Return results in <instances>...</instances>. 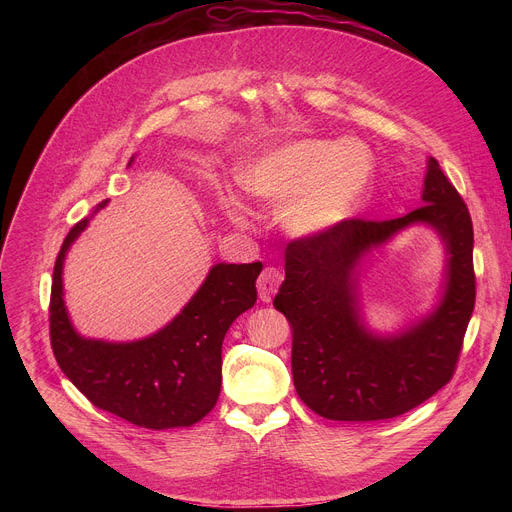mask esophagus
<instances>
[{
	"label": "esophagus",
	"instance_id": "obj_1",
	"mask_svg": "<svg viewBox=\"0 0 512 512\" xmlns=\"http://www.w3.org/2000/svg\"><path fill=\"white\" fill-rule=\"evenodd\" d=\"M281 281H283V273L277 267L263 269V273L259 275V281H257L261 302H271V298L277 294Z\"/></svg>",
	"mask_w": 512,
	"mask_h": 512
}]
</instances>
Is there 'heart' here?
I'll list each match as a JSON object with an SVG mask.
<instances>
[{
	"label": "heart",
	"mask_w": 512,
	"mask_h": 512,
	"mask_svg": "<svg viewBox=\"0 0 512 512\" xmlns=\"http://www.w3.org/2000/svg\"><path fill=\"white\" fill-rule=\"evenodd\" d=\"M371 176V160L350 139H302L267 150L245 166L241 182L269 204L292 200L283 214L296 235L326 233L356 210ZM229 214L243 221L229 202Z\"/></svg>",
	"instance_id": "1"
}]
</instances>
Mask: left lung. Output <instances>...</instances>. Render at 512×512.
Here are the masks:
<instances>
[{
    "instance_id": "8db88e82",
    "label": "left lung",
    "mask_w": 512,
    "mask_h": 512,
    "mask_svg": "<svg viewBox=\"0 0 512 512\" xmlns=\"http://www.w3.org/2000/svg\"><path fill=\"white\" fill-rule=\"evenodd\" d=\"M423 204L391 221L346 218L285 247V279L273 300L294 330L291 373L300 399L334 421L391 419L435 395L456 373L474 310V231L460 192L429 158ZM427 222L451 253L447 296L427 321L397 339H375L357 324L351 269L393 232Z\"/></svg>"
}]
</instances>
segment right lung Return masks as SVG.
<instances>
[{
  "instance_id": "obj_1",
  "label": "right lung",
  "mask_w": 512,
  "mask_h": 512,
  "mask_svg": "<svg viewBox=\"0 0 512 512\" xmlns=\"http://www.w3.org/2000/svg\"><path fill=\"white\" fill-rule=\"evenodd\" d=\"M87 225L89 218H83L68 231L54 263L48 312L58 367L95 407L137 427L194 425L221 393L223 340L231 324L257 302L261 261L214 265L188 306L150 338L129 344L85 340L64 308L62 263Z\"/></svg>"
}]
</instances>
